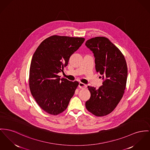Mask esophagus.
<instances>
[{"instance_id":"obj_1","label":"esophagus","mask_w":150,"mask_h":150,"mask_svg":"<svg viewBox=\"0 0 150 150\" xmlns=\"http://www.w3.org/2000/svg\"><path fill=\"white\" fill-rule=\"evenodd\" d=\"M79 88H81V89H85V88H86V87H87L86 85H85V83H82V82H80V83H79Z\"/></svg>"}]
</instances>
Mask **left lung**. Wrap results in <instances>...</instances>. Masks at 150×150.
<instances>
[{
	"label": "left lung",
	"instance_id": "left-lung-1",
	"mask_svg": "<svg viewBox=\"0 0 150 150\" xmlns=\"http://www.w3.org/2000/svg\"><path fill=\"white\" fill-rule=\"evenodd\" d=\"M86 46L94 53L96 70L102 76L98 89L88 86L91 96L86 108L97 117L111 112L119 103L126 89L127 67L120 50L108 38L96 37L87 40Z\"/></svg>",
	"mask_w": 150,
	"mask_h": 150
}]
</instances>
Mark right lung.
I'll return each mask as SVG.
<instances>
[{
  "label": "right lung",
  "mask_w": 150,
  "mask_h": 150,
  "mask_svg": "<svg viewBox=\"0 0 150 150\" xmlns=\"http://www.w3.org/2000/svg\"><path fill=\"white\" fill-rule=\"evenodd\" d=\"M84 41L82 38L53 35L42 41L35 52L30 69V89L45 112L58 115L67 108L79 83L60 79L58 73Z\"/></svg>",
  "instance_id": "right-lung-1"
}]
</instances>
